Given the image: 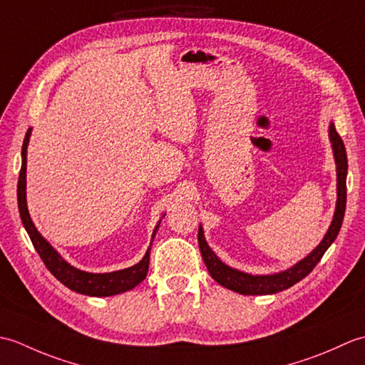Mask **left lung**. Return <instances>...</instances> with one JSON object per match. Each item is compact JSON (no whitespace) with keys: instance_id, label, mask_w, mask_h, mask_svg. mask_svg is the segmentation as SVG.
Here are the masks:
<instances>
[{"instance_id":"left-lung-1","label":"left lung","mask_w":365,"mask_h":365,"mask_svg":"<svg viewBox=\"0 0 365 365\" xmlns=\"http://www.w3.org/2000/svg\"><path fill=\"white\" fill-rule=\"evenodd\" d=\"M329 138L332 143V150H334L336 157V165H337V205H336V213L334 218H332L331 226L324 235L323 242L315 247V250L307 255L306 259L298 262L297 265L282 271V273L277 274H267V276H252L243 273V271H238L230 268L216 257L215 252L208 247L202 227H199L197 232V240H199V250L202 254V259L205 262V267L208 273L212 274L216 282L226 287L229 290H234L242 294H269V293H277L282 292L289 287L299 282L302 277H306L311 271L315 268L317 263L320 262L323 254L327 252L331 243L334 242L336 237L339 235L340 226H342L344 215H345V205H346V169H348V160H346V152L342 138L339 136L334 123L329 125Z\"/></svg>"}]
</instances>
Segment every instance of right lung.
Here are the masks:
<instances>
[{
	"label": "right lung",
	"instance_id": "1",
	"mask_svg": "<svg viewBox=\"0 0 365 365\" xmlns=\"http://www.w3.org/2000/svg\"><path fill=\"white\" fill-rule=\"evenodd\" d=\"M31 130L26 131L25 141H23L21 147V169L19 175V210L25 226L28 235L33 242L36 251L41 255L45 267L50 269V273L58 279L59 282H63L68 289L73 292H78L83 294H89V297H111V294H118L122 292L131 290L139 282L144 281L149 271V260H150V247L147 250L143 260L136 263L135 267H130L120 271H114V273H103V274H94L86 273V271L76 269L72 265L61 257V255L53 250L50 243L38 234L37 229L34 227L33 221L29 218L28 207H26V149L29 141ZM158 226L155 227L153 235L157 234Z\"/></svg>",
	"mask_w": 365,
	"mask_h": 365
}]
</instances>
